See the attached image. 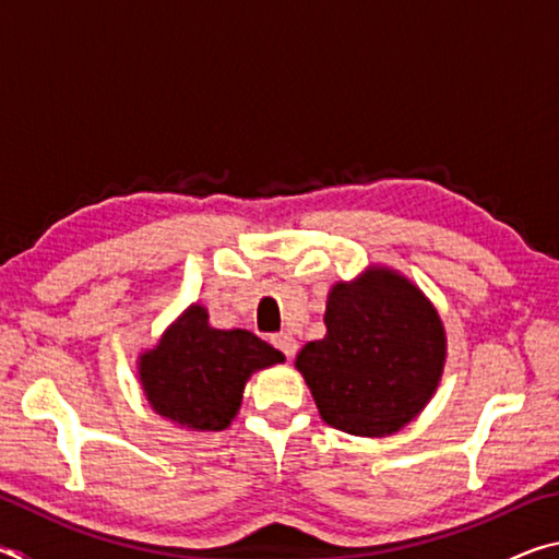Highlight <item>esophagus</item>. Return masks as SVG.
I'll list each match as a JSON object with an SVG mask.
<instances>
[{
  "mask_svg": "<svg viewBox=\"0 0 559 559\" xmlns=\"http://www.w3.org/2000/svg\"><path fill=\"white\" fill-rule=\"evenodd\" d=\"M271 343L276 345L283 355H286L288 359L298 353V340L293 337L290 333H278V335H273L271 337Z\"/></svg>",
  "mask_w": 559,
  "mask_h": 559,
  "instance_id": "esophagus-1",
  "label": "esophagus"
}]
</instances>
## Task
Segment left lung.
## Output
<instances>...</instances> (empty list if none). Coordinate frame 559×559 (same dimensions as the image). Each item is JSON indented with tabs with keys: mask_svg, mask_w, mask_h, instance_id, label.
Masks as SVG:
<instances>
[{
	"mask_svg": "<svg viewBox=\"0 0 559 559\" xmlns=\"http://www.w3.org/2000/svg\"><path fill=\"white\" fill-rule=\"evenodd\" d=\"M323 340L296 357L323 421L355 437H390L427 406L447 362L429 298L390 269H367L328 293Z\"/></svg>",
	"mask_w": 559,
	"mask_h": 559,
	"instance_id": "8db88e82",
	"label": "left lung"
}]
</instances>
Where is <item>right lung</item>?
<instances>
[{"mask_svg":"<svg viewBox=\"0 0 559 559\" xmlns=\"http://www.w3.org/2000/svg\"><path fill=\"white\" fill-rule=\"evenodd\" d=\"M278 362V349L249 330H216L202 306H189L140 355L138 370L159 416L182 429L222 431L239 412L249 377Z\"/></svg>","mask_w":559,"mask_h":559,"instance_id":"obj_1","label":"right lung"}]
</instances>
